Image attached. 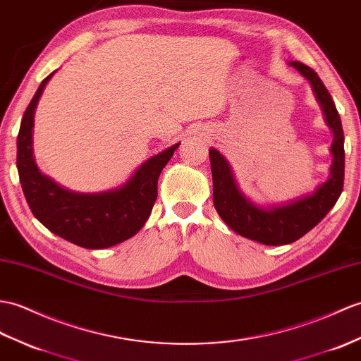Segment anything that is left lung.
Here are the masks:
<instances>
[{
  "label": "left lung",
  "instance_id": "1",
  "mask_svg": "<svg viewBox=\"0 0 361 361\" xmlns=\"http://www.w3.org/2000/svg\"><path fill=\"white\" fill-rule=\"evenodd\" d=\"M290 66H294L303 77L311 81L324 111L326 121L334 130L331 178L323 183L314 195L301 198L288 206L262 209L243 197L233 181L228 161L219 154V150H209L216 212L232 231L269 246L289 245L315 228L337 203L345 183V133L334 99L314 69L298 61H292Z\"/></svg>",
  "mask_w": 361,
  "mask_h": 361
}]
</instances>
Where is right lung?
Instances as JSON below:
<instances>
[{
  "mask_svg": "<svg viewBox=\"0 0 361 361\" xmlns=\"http://www.w3.org/2000/svg\"><path fill=\"white\" fill-rule=\"evenodd\" d=\"M50 77L41 81L18 132L16 167L24 197L37 220L55 235L86 249L115 246L145 226L158 195V177L178 145L149 158L120 189L85 195L60 188L38 171L32 157L33 112Z\"/></svg>",
  "mask_w": 361,
  "mask_h": 361,
  "instance_id": "1",
  "label": "right lung"
}]
</instances>
